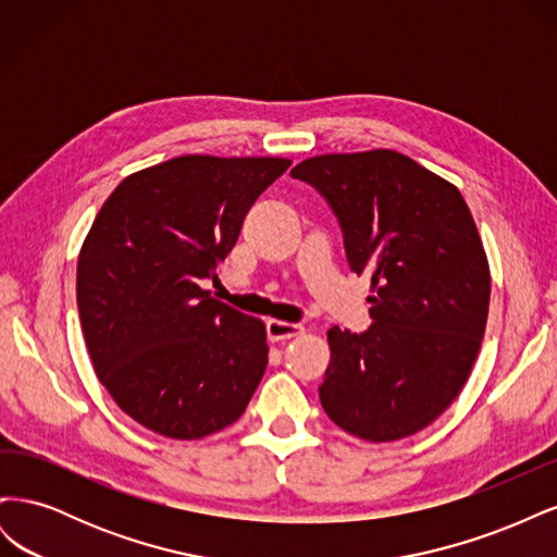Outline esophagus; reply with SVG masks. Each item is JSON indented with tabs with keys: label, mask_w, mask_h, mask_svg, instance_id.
Here are the masks:
<instances>
[{
	"label": "esophagus",
	"mask_w": 557,
	"mask_h": 557,
	"mask_svg": "<svg viewBox=\"0 0 557 557\" xmlns=\"http://www.w3.org/2000/svg\"><path fill=\"white\" fill-rule=\"evenodd\" d=\"M301 332H305V325H299V323H285V320H276V318H272L267 323V334L272 342L293 339V336H297Z\"/></svg>",
	"instance_id": "obj_1"
}]
</instances>
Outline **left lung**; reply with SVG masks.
I'll list each match as a JSON object with an SVG mask.
<instances>
[{
    "instance_id": "left-lung-1",
    "label": "left lung",
    "mask_w": 557,
    "mask_h": 557,
    "mask_svg": "<svg viewBox=\"0 0 557 557\" xmlns=\"http://www.w3.org/2000/svg\"><path fill=\"white\" fill-rule=\"evenodd\" d=\"M339 218L348 264L372 278V327H332L320 404L364 442L428 428L460 395L491 305V267L460 190L391 148L299 162Z\"/></svg>"
}]
</instances>
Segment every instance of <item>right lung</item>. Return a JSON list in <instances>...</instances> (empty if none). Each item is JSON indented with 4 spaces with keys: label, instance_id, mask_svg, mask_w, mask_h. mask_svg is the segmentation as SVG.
<instances>
[{
    "label": "right lung",
    "instance_id": "1",
    "mask_svg": "<svg viewBox=\"0 0 557 557\" xmlns=\"http://www.w3.org/2000/svg\"><path fill=\"white\" fill-rule=\"evenodd\" d=\"M293 160L181 156L129 174L78 252L76 301L97 379L132 420L181 442L239 420L267 369V327L201 278Z\"/></svg>",
    "mask_w": 557,
    "mask_h": 557
}]
</instances>
